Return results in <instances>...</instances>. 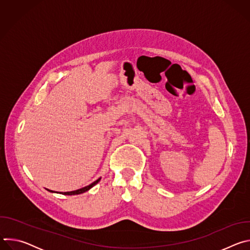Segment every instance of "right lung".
<instances>
[{"mask_svg": "<svg viewBox=\"0 0 250 250\" xmlns=\"http://www.w3.org/2000/svg\"><path fill=\"white\" fill-rule=\"evenodd\" d=\"M101 180V178H99V179H97L96 181H94L93 183H91L90 185H88V186H86V187H83V188H81V189H78V190H75V191H71V192H64V193H60V194H63V195H68V196H71V195H79V194H83V193H85V192H87V191H89L92 187H94L96 184H98V182ZM48 190V189H47ZM49 192H52V193H55V192H53V191H51V190H48ZM57 193V192H56Z\"/></svg>", "mask_w": 250, "mask_h": 250, "instance_id": "obj_1", "label": "right lung"}]
</instances>
